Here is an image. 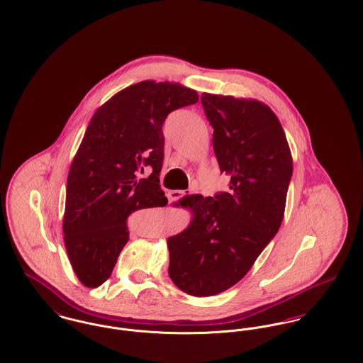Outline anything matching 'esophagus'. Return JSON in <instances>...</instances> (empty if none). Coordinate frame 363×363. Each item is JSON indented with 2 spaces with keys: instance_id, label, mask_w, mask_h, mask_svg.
<instances>
[{
  "instance_id": "34e87169",
  "label": "esophagus",
  "mask_w": 363,
  "mask_h": 363,
  "mask_svg": "<svg viewBox=\"0 0 363 363\" xmlns=\"http://www.w3.org/2000/svg\"><path fill=\"white\" fill-rule=\"evenodd\" d=\"M185 195H186V194H185V191H171V192L168 194L169 203H172V201H178V200H181V199H182Z\"/></svg>"
}]
</instances>
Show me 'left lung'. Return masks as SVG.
<instances>
[{"label": "left lung", "instance_id": "left-lung-1", "mask_svg": "<svg viewBox=\"0 0 363 363\" xmlns=\"http://www.w3.org/2000/svg\"><path fill=\"white\" fill-rule=\"evenodd\" d=\"M213 147L229 189L185 197L195 217L168 238V275L195 297L223 293L249 271L279 230L293 160L278 117L267 105L203 94Z\"/></svg>", "mask_w": 363, "mask_h": 363}]
</instances>
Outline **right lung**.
Segmentation results:
<instances>
[{"instance_id":"add662e5","label":"right lung","mask_w":363,"mask_h":363,"mask_svg":"<svg viewBox=\"0 0 363 363\" xmlns=\"http://www.w3.org/2000/svg\"><path fill=\"white\" fill-rule=\"evenodd\" d=\"M197 92L181 84L140 82L112 96L92 116L67 177L65 246L86 287L109 279L130 239L128 217L163 207V124L168 114L194 105ZM147 167L150 175L140 174Z\"/></svg>"}]
</instances>
